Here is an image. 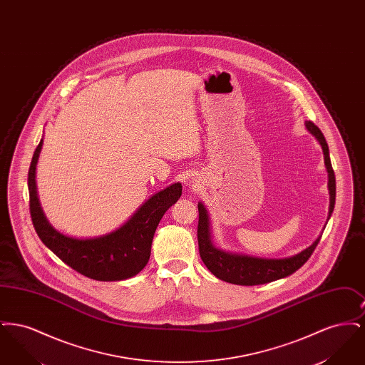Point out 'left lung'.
I'll list each match as a JSON object with an SVG mask.
<instances>
[{
	"label": "left lung",
	"mask_w": 365,
	"mask_h": 365,
	"mask_svg": "<svg viewBox=\"0 0 365 365\" xmlns=\"http://www.w3.org/2000/svg\"><path fill=\"white\" fill-rule=\"evenodd\" d=\"M307 130L312 134L323 149L324 156V165L329 174V192H330V208H329V217L330 219L335 205V175L331 167L330 152L329 145L323 133L319 130L317 125L312 122H305ZM198 249L200 256L207 265L209 271L216 277L232 284L241 286H256L269 283L278 279L286 278L294 274L307 261L309 260L313 250L316 249L317 243L320 241L322 235L314 242L304 249L302 252L297 253L294 256L284 257V259H264V257H255L242 253H231L223 249H219L213 245L212 241V230H210V220H209L208 210L202 202H198Z\"/></svg>",
	"instance_id": "1"
}]
</instances>
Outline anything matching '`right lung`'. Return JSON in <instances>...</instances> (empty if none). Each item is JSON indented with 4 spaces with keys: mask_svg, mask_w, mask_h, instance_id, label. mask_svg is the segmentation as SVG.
Wrapping results in <instances>:
<instances>
[{
    "mask_svg": "<svg viewBox=\"0 0 365 365\" xmlns=\"http://www.w3.org/2000/svg\"><path fill=\"white\" fill-rule=\"evenodd\" d=\"M43 139L35 149L29 170L30 213L41 241L53 253L87 278L118 282L139 274L150 257L153 235L164 213L182 195L179 182L157 191L133 216L112 232L94 238H73L57 231L46 219L39 204L35 171Z\"/></svg>",
    "mask_w": 365,
    "mask_h": 365,
    "instance_id": "right-lung-1",
    "label": "right lung"
}]
</instances>
